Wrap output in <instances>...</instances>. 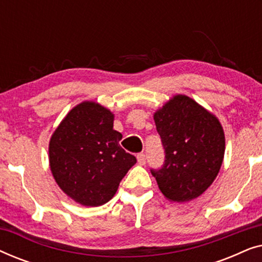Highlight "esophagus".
I'll use <instances>...</instances> for the list:
<instances>
[{
  "label": "esophagus",
  "instance_id": "1",
  "mask_svg": "<svg viewBox=\"0 0 262 262\" xmlns=\"http://www.w3.org/2000/svg\"><path fill=\"white\" fill-rule=\"evenodd\" d=\"M137 161H138V163L141 164V166H144L145 161H146L144 154H138V155H137Z\"/></svg>",
  "mask_w": 262,
  "mask_h": 262
}]
</instances>
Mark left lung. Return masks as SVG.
Listing matches in <instances>:
<instances>
[{"label": "left lung", "instance_id": "1", "mask_svg": "<svg viewBox=\"0 0 262 262\" xmlns=\"http://www.w3.org/2000/svg\"><path fill=\"white\" fill-rule=\"evenodd\" d=\"M166 160L151 170L164 198L186 203L212 185L223 163L224 130L218 118L192 98L177 94L154 113Z\"/></svg>", "mask_w": 262, "mask_h": 262}]
</instances>
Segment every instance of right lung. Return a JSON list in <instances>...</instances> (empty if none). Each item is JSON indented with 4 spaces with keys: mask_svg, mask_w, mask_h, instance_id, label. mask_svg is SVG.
I'll use <instances>...</instances> for the list:
<instances>
[{
    "mask_svg": "<svg viewBox=\"0 0 262 262\" xmlns=\"http://www.w3.org/2000/svg\"><path fill=\"white\" fill-rule=\"evenodd\" d=\"M114 114L95 101L71 108L50 138L49 163L59 188L75 203L100 206L110 202L136 157L119 145Z\"/></svg>",
    "mask_w": 262,
    "mask_h": 262,
    "instance_id": "right-lung-1",
    "label": "right lung"
}]
</instances>
